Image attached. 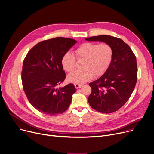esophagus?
<instances>
[{"label": "esophagus", "instance_id": "34e87169", "mask_svg": "<svg viewBox=\"0 0 154 154\" xmlns=\"http://www.w3.org/2000/svg\"><path fill=\"white\" fill-rule=\"evenodd\" d=\"M81 86H82V84H75V88H76V89L80 88Z\"/></svg>", "mask_w": 154, "mask_h": 154}]
</instances>
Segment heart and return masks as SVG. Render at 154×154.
<instances>
[{
	"label": "heart",
	"instance_id": "1",
	"mask_svg": "<svg viewBox=\"0 0 154 154\" xmlns=\"http://www.w3.org/2000/svg\"><path fill=\"white\" fill-rule=\"evenodd\" d=\"M78 59H84L83 69L70 73L67 80L74 84H83L95 75H103L110 66L113 55V48L107 43L97 44L85 42L81 44L75 50ZM76 57L73 53L67 51L61 59V65L67 72L73 71L76 66Z\"/></svg>",
	"mask_w": 154,
	"mask_h": 154
}]
</instances>
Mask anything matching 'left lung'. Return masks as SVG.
I'll return each mask as SVG.
<instances>
[{
	"instance_id": "obj_1",
	"label": "left lung",
	"mask_w": 154,
	"mask_h": 154,
	"mask_svg": "<svg viewBox=\"0 0 154 154\" xmlns=\"http://www.w3.org/2000/svg\"><path fill=\"white\" fill-rule=\"evenodd\" d=\"M88 41H101L111 45L112 63L98 79L89 84L91 92L90 106L103 113L117 111L129 99L137 81L136 57L130 47L122 39L108 35L92 36Z\"/></svg>"
}]
</instances>
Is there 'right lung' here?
<instances>
[{"label": "right lung", "mask_w": 154, "mask_h": 154, "mask_svg": "<svg viewBox=\"0 0 154 154\" xmlns=\"http://www.w3.org/2000/svg\"><path fill=\"white\" fill-rule=\"evenodd\" d=\"M73 39L57 37L35 45L24 59L22 82L25 94L38 111L48 115L67 110L76 88L73 84L56 88L66 78L61 65L63 56L76 43Z\"/></svg>", "instance_id": "obj_1"}]
</instances>
